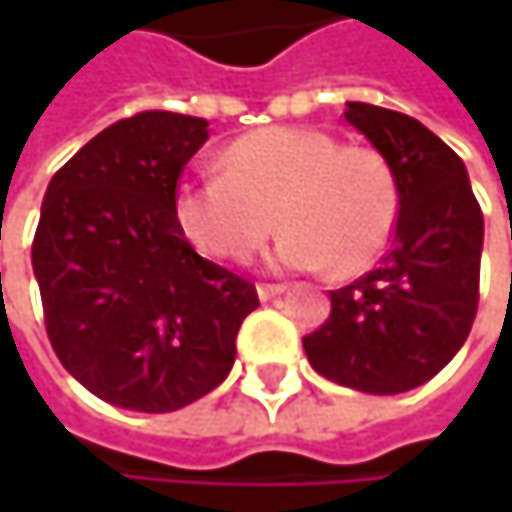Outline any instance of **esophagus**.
Returning <instances> with one entry per match:
<instances>
[{
  "mask_svg": "<svg viewBox=\"0 0 512 512\" xmlns=\"http://www.w3.org/2000/svg\"><path fill=\"white\" fill-rule=\"evenodd\" d=\"M284 290H287V284H257V296H260V302H269V299L281 296Z\"/></svg>",
  "mask_w": 512,
  "mask_h": 512,
  "instance_id": "esophagus-1",
  "label": "esophagus"
}]
</instances>
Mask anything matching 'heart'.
<instances>
[{"mask_svg": "<svg viewBox=\"0 0 512 512\" xmlns=\"http://www.w3.org/2000/svg\"><path fill=\"white\" fill-rule=\"evenodd\" d=\"M219 165L183 180L171 201L180 234L213 260H252L278 219L287 231L275 263L358 275L394 237L400 186L373 148L311 127H263L234 139Z\"/></svg>", "mask_w": 512, "mask_h": 512, "instance_id": "obj_1", "label": "heart"}]
</instances>
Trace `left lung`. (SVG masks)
Listing matches in <instances>:
<instances>
[{"instance_id":"left-lung-1","label":"left lung","mask_w":512,"mask_h":512,"mask_svg":"<svg viewBox=\"0 0 512 512\" xmlns=\"http://www.w3.org/2000/svg\"><path fill=\"white\" fill-rule=\"evenodd\" d=\"M344 118L394 168L400 216L379 266L329 293L332 311L302 347L338 385L400 394L433 379L471 332L483 213L460 156L421 121L370 103Z\"/></svg>"}]
</instances>
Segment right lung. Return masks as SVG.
<instances>
[{
  "instance_id": "add662e5",
  "label": "right lung",
  "mask_w": 512,
  "mask_h": 512,
  "mask_svg": "<svg viewBox=\"0 0 512 512\" xmlns=\"http://www.w3.org/2000/svg\"><path fill=\"white\" fill-rule=\"evenodd\" d=\"M207 121L139 112L52 174L32 243L44 326L64 370L100 400L174 412L234 367L255 284L180 234L171 201Z\"/></svg>"
}]
</instances>
